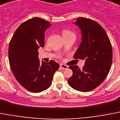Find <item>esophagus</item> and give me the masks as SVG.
I'll use <instances>...</instances> for the list:
<instances>
[{"label":"esophagus","instance_id":"obj_1","mask_svg":"<svg viewBox=\"0 0 120 120\" xmlns=\"http://www.w3.org/2000/svg\"><path fill=\"white\" fill-rule=\"evenodd\" d=\"M60 67H61L62 69H66L68 68V66H66V65H65V64H60Z\"/></svg>","mask_w":120,"mask_h":120}]
</instances>
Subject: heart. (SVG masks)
Instances as JSON below:
<instances>
[{
	"mask_svg": "<svg viewBox=\"0 0 120 120\" xmlns=\"http://www.w3.org/2000/svg\"><path fill=\"white\" fill-rule=\"evenodd\" d=\"M74 35L75 34L70 31L68 30H64L63 31V36H65V35Z\"/></svg>",
	"mask_w": 120,
	"mask_h": 120,
	"instance_id": "heart-1",
	"label": "heart"
}]
</instances>
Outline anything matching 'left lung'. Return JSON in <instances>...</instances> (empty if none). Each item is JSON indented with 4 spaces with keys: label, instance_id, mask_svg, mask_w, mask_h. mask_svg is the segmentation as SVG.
<instances>
[{
    "label": "left lung",
    "instance_id": "obj_1",
    "mask_svg": "<svg viewBox=\"0 0 120 120\" xmlns=\"http://www.w3.org/2000/svg\"><path fill=\"white\" fill-rule=\"evenodd\" d=\"M75 25L82 31V41L74 59L85 60L83 69L77 65L69 68L73 72L68 79L69 86L81 92H89L101 84L108 75L112 61L110 40L101 26L93 20L77 19Z\"/></svg>",
    "mask_w": 120,
    "mask_h": 120
}]
</instances>
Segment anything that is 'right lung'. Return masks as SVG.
<instances>
[{"instance_id": "right-lung-1", "label": "right lung", "mask_w": 120, "mask_h": 120, "mask_svg": "<svg viewBox=\"0 0 120 120\" xmlns=\"http://www.w3.org/2000/svg\"><path fill=\"white\" fill-rule=\"evenodd\" d=\"M50 26L49 22L39 17L28 20L18 27L10 43L11 71L19 83L32 92L47 89L60 67L54 60L40 63L38 57V49L44 46L45 32Z\"/></svg>"}]
</instances>
